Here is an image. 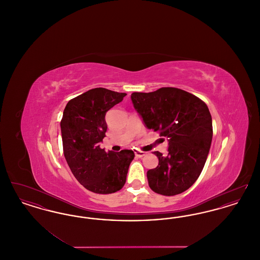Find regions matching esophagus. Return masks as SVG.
Returning a JSON list of instances; mask_svg holds the SVG:
<instances>
[{
	"label": "esophagus",
	"mask_w": 260,
	"mask_h": 260,
	"mask_svg": "<svg viewBox=\"0 0 260 260\" xmlns=\"http://www.w3.org/2000/svg\"><path fill=\"white\" fill-rule=\"evenodd\" d=\"M135 154H136V157L137 158H142L143 156H145L146 155V152H144V151H140V150H135Z\"/></svg>",
	"instance_id": "esophagus-1"
}]
</instances>
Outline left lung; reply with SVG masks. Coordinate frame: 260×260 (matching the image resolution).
Here are the masks:
<instances>
[{
	"label": "left lung",
	"instance_id": "obj_1",
	"mask_svg": "<svg viewBox=\"0 0 260 260\" xmlns=\"http://www.w3.org/2000/svg\"><path fill=\"white\" fill-rule=\"evenodd\" d=\"M134 106L148 128L168 138L169 153L147 172L149 187L157 194L174 196L195 183L207 161L212 121L207 104L176 87L132 93Z\"/></svg>",
	"mask_w": 260,
	"mask_h": 260
}]
</instances>
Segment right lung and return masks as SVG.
I'll return each mask as SVG.
<instances>
[{"instance_id": "1", "label": "right lung", "mask_w": 260, "mask_h": 260, "mask_svg": "<svg viewBox=\"0 0 260 260\" xmlns=\"http://www.w3.org/2000/svg\"><path fill=\"white\" fill-rule=\"evenodd\" d=\"M126 93L95 87L69 100L62 116L63 154L76 179L88 191L112 194L124 187L132 150L118 153L99 147L107 131L106 112Z\"/></svg>"}]
</instances>
